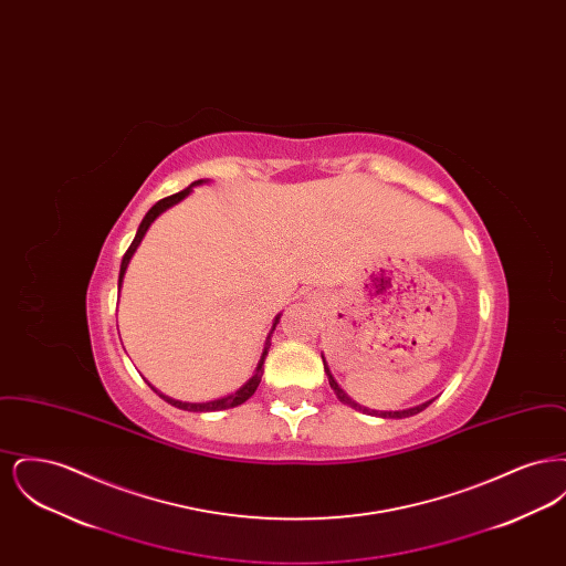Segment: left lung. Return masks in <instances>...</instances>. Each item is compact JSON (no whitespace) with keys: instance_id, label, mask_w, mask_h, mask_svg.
<instances>
[{"instance_id":"1","label":"left lung","mask_w":566,"mask_h":566,"mask_svg":"<svg viewBox=\"0 0 566 566\" xmlns=\"http://www.w3.org/2000/svg\"><path fill=\"white\" fill-rule=\"evenodd\" d=\"M323 363H324V371H326V377H328V384H331V388L335 390V395H337V399L342 401V403L350 405V407H354V409H358V411H363V413H374V416H379V418H409V416H416V413H420L422 409H427L429 405L434 401V399H431V401H427V403L422 405H416V407H409V409H401V411H369L367 407H363V405L356 403V401H352L350 397L339 388V384L335 381V377L331 376V371H328V365H326V360H324L323 356Z\"/></svg>"}]
</instances>
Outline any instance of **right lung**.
<instances>
[{
  "label": "right lung",
  "mask_w": 566,
  "mask_h": 566,
  "mask_svg": "<svg viewBox=\"0 0 566 566\" xmlns=\"http://www.w3.org/2000/svg\"><path fill=\"white\" fill-rule=\"evenodd\" d=\"M203 180H197V182H192L189 189L180 190V192H176V195H171V197H165L161 201H157L150 210H148V214L144 216V220L139 222V227H137V233H135L134 242L129 245V250L125 252V256H123V263H120V273H118V291H120V284H123V277H125V271H127V265H129V261H132V256H134L135 250H137V245L139 242L144 240V235H146V231H148V227L157 220V216L163 214L167 208H171V206H176L178 201H182L187 195H189L190 190L195 185H201ZM280 323V316H275V321H273V326H271V331L275 328V324ZM271 337V335H270ZM270 337H268V344H265V350H263V356H261V360H259V365H256V371H254V376L250 377L245 384H243L240 390H235L233 395H227V397H222V399H216V401H208V403H182V401H176V399H169V397H165L161 395L159 390H155L150 384V388L165 399L167 403L174 405V407H178V409H187V411H218V409H231V407H238V405L245 403L252 395H254V390L259 388V384H261V377H263V365H265V356H268V352H270Z\"/></svg>",
  "instance_id": "obj_1"
}]
</instances>
